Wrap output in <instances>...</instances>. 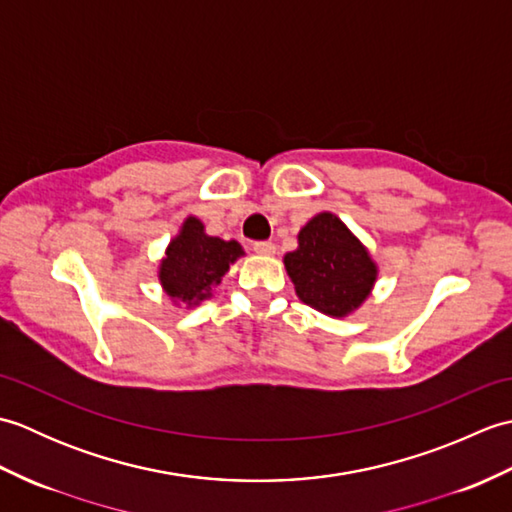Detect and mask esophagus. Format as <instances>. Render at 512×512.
<instances>
[{
    "label": "esophagus",
    "mask_w": 512,
    "mask_h": 512,
    "mask_svg": "<svg viewBox=\"0 0 512 512\" xmlns=\"http://www.w3.org/2000/svg\"><path fill=\"white\" fill-rule=\"evenodd\" d=\"M253 250L257 255H275V244L273 242H255Z\"/></svg>",
    "instance_id": "obj_1"
}]
</instances>
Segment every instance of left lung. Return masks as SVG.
Instances as JSON below:
<instances>
[{
    "instance_id": "1",
    "label": "left lung",
    "mask_w": 512,
    "mask_h": 512,
    "mask_svg": "<svg viewBox=\"0 0 512 512\" xmlns=\"http://www.w3.org/2000/svg\"><path fill=\"white\" fill-rule=\"evenodd\" d=\"M297 239V250L284 257L297 297L336 319L361 308L378 277L361 239L328 211L314 215Z\"/></svg>"
}]
</instances>
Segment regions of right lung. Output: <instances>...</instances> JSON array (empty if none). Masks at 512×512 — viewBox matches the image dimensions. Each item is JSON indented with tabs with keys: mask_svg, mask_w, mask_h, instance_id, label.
<instances>
[{
	"mask_svg": "<svg viewBox=\"0 0 512 512\" xmlns=\"http://www.w3.org/2000/svg\"><path fill=\"white\" fill-rule=\"evenodd\" d=\"M242 255L244 248L235 239L224 242L206 235L204 224L189 215L165 250L158 279L173 301H182L191 308L213 295V288Z\"/></svg>",
	"mask_w": 512,
	"mask_h": 512,
	"instance_id": "right-lung-1",
	"label": "right lung"
}]
</instances>
